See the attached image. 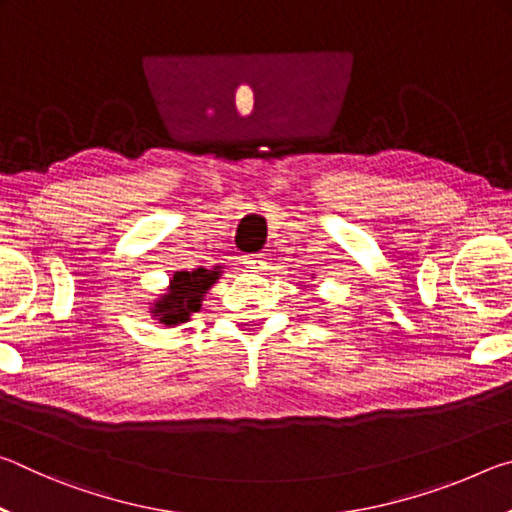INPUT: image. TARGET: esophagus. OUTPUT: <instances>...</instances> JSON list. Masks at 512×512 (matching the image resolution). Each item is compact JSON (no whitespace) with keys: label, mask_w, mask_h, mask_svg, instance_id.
Segmentation results:
<instances>
[{"label":"esophagus","mask_w":512,"mask_h":512,"mask_svg":"<svg viewBox=\"0 0 512 512\" xmlns=\"http://www.w3.org/2000/svg\"><path fill=\"white\" fill-rule=\"evenodd\" d=\"M246 268H257V271H262V268H266V257L264 255H248L244 259Z\"/></svg>","instance_id":"obj_1"}]
</instances>
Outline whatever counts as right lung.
<instances>
[{"mask_svg": "<svg viewBox=\"0 0 512 512\" xmlns=\"http://www.w3.org/2000/svg\"><path fill=\"white\" fill-rule=\"evenodd\" d=\"M221 266H216L214 271L210 268H194V271H180L173 275L169 284V291L155 302L151 314L158 316L160 323L164 325H178L189 320V314L201 309V300L207 293V289L219 280Z\"/></svg>", "mask_w": 512, "mask_h": 512, "instance_id": "add662e5", "label": "right lung"}]
</instances>
